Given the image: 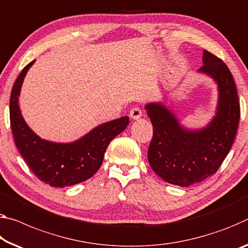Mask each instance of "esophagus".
<instances>
[{
	"mask_svg": "<svg viewBox=\"0 0 248 248\" xmlns=\"http://www.w3.org/2000/svg\"><path fill=\"white\" fill-rule=\"evenodd\" d=\"M142 117V111L138 107H135L130 110V118L133 120H138L139 118Z\"/></svg>",
	"mask_w": 248,
	"mask_h": 248,
	"instance_id": "34e87169",
	"label": "esophagus"
}]
</instances>
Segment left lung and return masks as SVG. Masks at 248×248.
I'll list each match as a JSON object with an SVG mask.
<instances>
[{
    "mask_svg": "<svg viewBox=\"0 0 248 248\" xmlns=\"http://www.w3.org/2000/svg\"><path fill=\"white\" fill-rule=\"evenodd\" d=\"M198 72L217 85L215 116L201 129H187L161 103L145 105L153 125L148 160L153 171L168 183L190 186L213 175L221 167L236 136L239 103L236 86L225 62L203 50Z\"/></svg>",
    "mask_w": 248,
    "mask_h": 248,
    "instance_id": "left-lung-1",
    "label": "left lung"
}]
</instances>
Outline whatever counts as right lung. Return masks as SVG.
<instances>
[{
	"label": "right lung",
	"mask_w": 248,
	"mask_h": 248,
	"mask_svg": "<svg viewBox=\"0 0 248 248\" xmlns=\"http://www.w3.org/2000/svg\"><path fill=\"white\" fill-rule=\"evenodd\" d=\"M34 62L23 68L12 88L10 120L15 144L33 173L48 186L64 187L84 182L99 170L110 141L127 128L129 117L97 125L74 142L42 139L27 125L18 106L23 81Z\"/></svg>",
	"instance_id": "obj_1"
}]
</instances>
